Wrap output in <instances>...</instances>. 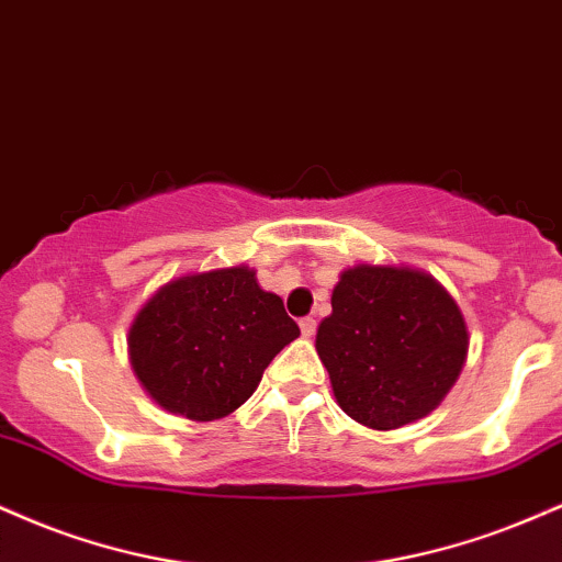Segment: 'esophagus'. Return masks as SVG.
<instances>
[{
  "instance_id": "1",
  "label": "esophagus",
  "mask_w": 562,
  "mask_h": 562,
  "mask_svg": "<svg viewBox=\"0 0 562 562\" xmlns=\"http://www.w3.org/2000/svg\"><path fill=\"white\" fill-rule=\"evenodd\" d=\"M301 333H303V337H311L316 333V319L314 316H303L301 319Z\"/></svg>"
}]
</instances>
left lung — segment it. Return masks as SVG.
<instances>
[{
	"instance_id": "8db88e82",
	"label": "left lung",
	"mask_w": 562,
	"mask_h": 562,
	"mask_svg": "<svg viewBox=\"0 0 562 562\" xmlns=\"http://www.w3.org/2000/svg\"><path fill=\"white\" fill-rule=\"evenodd\" d=\"M316 350L350 418L397 429L448 395L469 333L456 301L429 274L361 263L340 274Z\"/></svg>"
}]
</instances>
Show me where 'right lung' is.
Returning a JSON list of instances; mask_svg holds the SVG:
<instances>
[{"label":"right lung","mask_w":562,"mask_h":562,"mask_svg":"<svg viewBox=\"0 0 562 562\" xmlns=\"http://www.w3.org/2000/svg\"><path fill=\"white\" fill-rule=\"evenodd\" d=\"M299 335L251 269L233 267L167 282L138 311L127 342L154 401L193 422H214L254 395L269 361Z\"/></svg>","instance_id":"obj_1"}]
</instances>
